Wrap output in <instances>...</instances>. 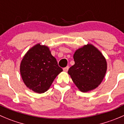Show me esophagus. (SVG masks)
<instances>
[{"label":"esophagus","mask_w":124,"mask_h":124,"mask_svg":"<svg viewBox=\"0 0 124 124\" xmlns=\"http://www.w3.org/2000/svg\"><path fill=\"white\" fill-rule=\"evenodd\" d=\"M68 69H69V67H68V66H67V67H65V68H63V70L64 71L67 72V71H68Z\"/></svg>","instance_id":"obj_1"}]
</instances>
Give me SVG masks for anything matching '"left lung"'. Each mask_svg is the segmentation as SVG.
Returning a JSON list of instances; mask_svg holds the SVG:
<instances>
[{"label":"left lung","mask_w":124,"mask_h":124,"mask_svg":"<svg viewBox=\"0 0 124 124\" xmlns=\"http://www.w3.org/2000/svg\"><path fill=\"white\" fill-rule=\"evenodd\" d=\"M75 63L68 70L76 86L82 92L96 88L105 77L107 63L102 53L92 44L78 48L73 56Z\"/></svg>","instance_id":"obj_1"}]
</instances>
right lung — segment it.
<instances>
[{
  "label": "right lung",
  "mask_w": 124,
  "mask_h": 124,
  "mask_svg": "<svg viewBox=\"0 0 124 124\" xmlns=\"http://www.w3.org/2000/svg\"><path fill=\"white\" fill-rule=\"evenodd\" d=\"M62 71L50 48L40 44L35 45L26 52L20 65L24 84L29 89L40 94L50 88L55 78Z\"/></svg>",
  "instance_id": "right-lung-1"
}]
</instances>
